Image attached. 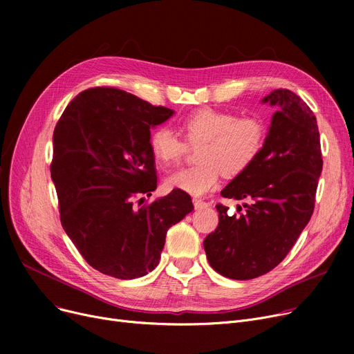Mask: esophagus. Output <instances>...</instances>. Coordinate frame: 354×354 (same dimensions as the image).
Listing matches in <instances>:
<instances>
[{
    "label": "esophagus",
    "mask_w": 354,
    "mask_h": 354,
    "mask_svg": "<svg viewBox=\"0 0 354 354\" xmlns=\"http://www.w3.org/2000/svg\"><path fill=\"white\" fill-rule=\"evenodd\" d=\"M194 207H195V209H203V208H207V207H208V203H207V202H203L202 199H196V198H194Z\"/></svg>",
    "instance_id": "esophagus-1"
}]
</instances>
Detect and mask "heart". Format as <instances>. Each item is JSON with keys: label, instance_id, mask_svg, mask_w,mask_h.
Returning a JSON list of instances; mask_svg holds the SVG:
<instances>
[{"label": "heart", "instance_id": "1", "mask_svg": "<svg viewBox=\"0 0 354 354\" xmlns=\"http://www.w3.org/2000/svg\"><path fill=\"white\" fill-rule=\"evenodd\" d=\"M180 140L169 127L159 126L149 136V147L158 163L172 166L182 160L189 146L202 145L198 166L172 172L165 183L194 196L212 191L221 175L235 178L252 166L263 151L266 127L257 118H238L231 111L199 109L185 116L180 123Z\"/></svg>", "mask_w": 354, "mask_h": 354}]
</instances>
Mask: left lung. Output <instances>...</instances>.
Returning a JSON list of instances; mask_svg holds the SVG:
<instances>
[{"label": "left lung", "mask_w": 354, "mask_h": 354, "mask_svg": "<svg viewBox=\"0 0 354 354\" xmlns=\"http://www.w3.org/2000/svg\"><path fill=\"white\" fill-rule=\"evenodd\" d=\"M263 102L277 109L263 151L221 192L245 201V211L228 215L218 203L219 224L203 241L211 267L232 280L264 275L287 257L313 215L323 169L311 109L287 88L271 91Z\"/></svg>", "instance_id": "8db88e82"}]
</instances>
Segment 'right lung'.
<instances>
[{
	"mask_svg": "<svg viewBox=\"0 0 354 354\" xmlns=\"http://www.w3.org/2000/svg\"><path fill=\"white\" fill-rule=\"evenodd\" d=\"M172 115L124 90L93 87L55 124L50 172L62 225L87 264L106 275L133 280L152 271L167 230L194 209L178 189L151 203L140 198L158 185L151 127Z\"/></svg>",
	"mask_w": 354,
	"mask_h": 354,
	"instance_id": "obj_1",
	"label": "right lung"
}]
</instances>
